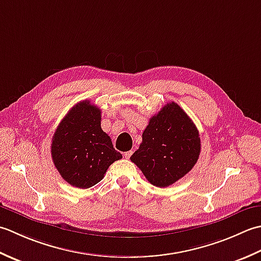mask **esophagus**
Masks as SVG:
<instances>
[{"mask_svg":"<svg viewBox=\"0 0 261 261\" xmlns=\"http://www.w3.org/2000/svg\"><path fill=\"white\" fill-rule=\"evenodd\" d=\"M132 154H133V151H128V152H125V154H124V156H125L126 159H129V158L132 156Z\"/></svg>","mask_w":261,"mask_h":261,"instance_id":"1","label":"esophagus"}]
</instances>
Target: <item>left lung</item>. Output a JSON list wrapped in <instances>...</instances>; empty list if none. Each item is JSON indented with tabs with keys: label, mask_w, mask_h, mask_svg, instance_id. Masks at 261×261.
I'll return each instance as SVG.
<instances>
[{
	"label": "left lung",
	"mask_w": 261,
	"mask_h": 261,
	"mask_svg": "<svg viewBox=\"0 0 261 261\" xmlns=\"http://www.w3.org/2000/svg\"><path fill=\"white\" fill-rule=\"evenodd\" d=\"M199 153L197 127L178 103L170 102L151 117L130 161L153 186L168 187L194 168Z\"/></svg>",
	"instance_id": "1"
}]
</instances>
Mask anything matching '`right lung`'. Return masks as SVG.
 Instances as JSON below:
<instances>
[{
    "instance_id": "obj_1",
    "label": "right lung",
    "mask_w": 261,
    "mask_h": 261,
    "mask_svg": "<svg viewBox=\"0 0 261 261\" xmlns=\"http://www.w3.org/2000/svg\"><path fill=\"white\" fill-rule=\"evenodd\" d=\"M50 150L62 178L82 189L101 181L110 164L123 158L101 129V110L89 100L76 103L62 119Z\"/></svg>"
}]
</instances>
